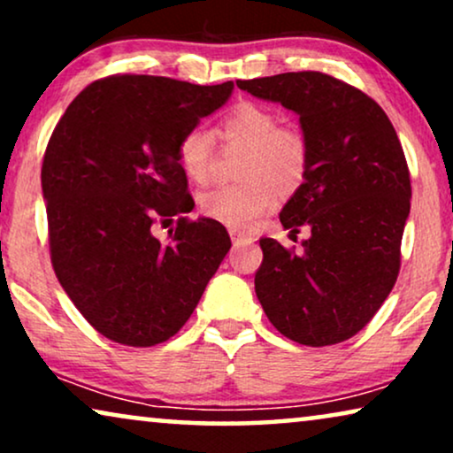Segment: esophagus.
Returning a JSON list of instances; mask_svg holds the SVG:
<instances>
[{"label": "esophagus", "mask_w": 453, "mask_h": 453, "mask_svg": "<svg viewBox=\"0 0 453 453\" xmlns=\"http://www.w3.org/2000/svg\"><path fill=\"white\" fill-rule=\"evenodd\" d=\"M231 239H233V245H234V247L251 245V243H253L251 237H243V234H239V233H231Z\"/></svg>", "instance_id": "34e87169"}]
</instances>
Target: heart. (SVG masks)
<instances>
[{"instance_id":"obj_1","label":"heart","mask_w":453,"mask_h":453,"mask_svg":"<svg viewBox=\"0 0 453 453\" xmlns=\"http://www.w3.org/2000/svg\"><path fill=\"white\" fill-rule=\"evenodd\" d=\"M220 135L228 146L247 148L241 177L245 183L219 188L202 196V212L234 233H251L264 216L280 202V189L293 191L307 175V142L293 127H280L274 111L245 103L234 107L220 123ZM177 158L185 175L206 185L216 173L212 134L194 127L183 134Z\"/></svg>"}]
</instances>
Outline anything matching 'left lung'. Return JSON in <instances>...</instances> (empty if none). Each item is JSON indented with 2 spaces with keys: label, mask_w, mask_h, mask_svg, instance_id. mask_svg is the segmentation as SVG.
I'll return each mask as SVG.
<instances>
[{
  "label": "left lung",
  "mask_w": 453,
  "mask_h": 453,
  "mask_svg": "<svg viewBox=\"0 0 453 453\" xmlns=\"http://www.w3.org/2000/svg\"><path fill=\"white\" fill-rule=\"evenodd\" d=\"M241 90L299 115L307 175L280 212L290 234L311 231L295 253L262 239L256 295L272 326L305 346L344 342L392 293L411 214V173L383 109L321 72L237 80Z\"/></svg>",
  "instance_id": "8db88e82"
}]
</instances>
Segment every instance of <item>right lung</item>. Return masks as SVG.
<instances>
[{"label":"right lung","mask_w":453,"mask_h":453,"mask_svg":"<svg viewBox=\"0 0 453 453\" xmlns=\"http://www.w3.org/2000/svg\"><path fill=\"white\" fill-rule=\"evenodd\" d=\"M233 86L109 76L86 86L53 129L41 171L51 264L78 311L113 342L175 336L231 250L220 222L181 216L194 197L177 146ZM173 215L178 226L160 242L153 226Z\"/></svg>","instance_id":"right-lung-1"}]
</instances>
